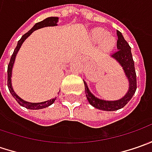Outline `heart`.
<instances>
[{
  "instance_id": "1",
  "label": "heart",
  "mask_w": 152,
  "mask_h": 152,
  "mask_svg": "<svg viewBox=\"0 0 152 152\" xmlns=\"http://www.w3.org/2000/svg\"><path fill=\"white\" fill-rule=\"evenodd\" d=\"M91 39L96 42H102V46L104 50H112L116 45V39L113 35L108 34L107 31L102 28H95L91 33Z\"/></svg>"
}]
</instances>
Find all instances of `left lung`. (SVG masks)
<instances>
[{"label": "left lung", "mask_w": 152, "mask_h": 152, "mask_svg": "<svg viewBox=\"0 0 152 152\" xmlns=\"http://www.w3.org/2000/svg\"><path fill=\"white\" fill-rule=\"evenodd\" d=\"M118 34V41H117V48L118 51L113 53L111 56L115 60L118 61L122 66L127 79H129V91L124 96L118 101H104L96 97L91 93L87 84L85 83V95L88 102L94 107L103 110V111H117L123 108L128 102L131 100L133 96L134 95L136 88H137V81H136V73L134 68V62L133 60L131 53V48L128 42L126 41L124 36L119 31H117Z\"/></svg>", "instance_id": "8db88e82"}]
</instances>
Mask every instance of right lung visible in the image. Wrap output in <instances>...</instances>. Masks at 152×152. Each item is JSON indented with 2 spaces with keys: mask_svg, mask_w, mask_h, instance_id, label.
I'll use <instances>...</instances> for the list:
<instances>
[{
  "mask_svg": "<svg viewBox=\"0 0 152 152\" xmlns=\"http://www.w3.org/2000/svg\"><path fill=\"white\" fill-rule=\"evenodd\" d=\"M57 22H58V18L57 17H50V18H47L41 22H39L37 23L32 28L28 31L26 34H24L22 38L18 40V45L15 48L14 51L12 53V55L11 56V59L9 61L8 67H7V86H8L9 91L10 93L12 94V96L14 97L15 100L18 102V103L21 105L22 107H24L28 108V109H31V110H38V109H43V108L47 107L50 106L51 104H53L54 102L56 101V98L54 99H50L49 101H46V102H39V103H33V102H28L21 99L20 97L18 96L13 91L12 89V67H13V64H14L15 58H16V56L17 53L18 52V50L20 49L21 45L23 43V41L26 39L31 34H32L34 30L39 29V28H44V27H48V26H56L57 25Z\"/></svg>",
  "mask_w": 152,
  "mask_h": 152,
  "instance_id": "1",
  "label": "right lung"
}]
</instances>
